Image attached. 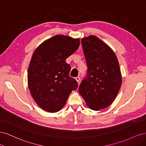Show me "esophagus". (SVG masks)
<instances>
[{
    "label": "esophagus",
    "mask_w": 146,
    "mask_h": 146,
    "mask_svg": "<svg viewBox=\"0 0 146 146\" xmlns=\"http://www.w3.org/2000/svg\"><path fill=\"white\" fill-rule=\"evenodd\" d=\"M75 78H76V81H77L78 83H79V82H80V77H76Z\"/></svg>",
    "instance_id": "34e87169"
}]
</instances>
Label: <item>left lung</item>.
Instances as JSON below:
<instances>
[{"label":"left lung","instance_id":"1","mask_svg":"<svg viewBox=\"0 0 146 146\" xmlns=\"http://www.w3.org/2000/svg\"><path fill=\"white\" fill-rule=\"evenodd\" d=\"M88 70L78 92L92 110L108 107L116 99L122 83L120 68L113 50L95 36L82 39Z\"/></svg>","mask_w":146,"mask_h":146}]
</instances>
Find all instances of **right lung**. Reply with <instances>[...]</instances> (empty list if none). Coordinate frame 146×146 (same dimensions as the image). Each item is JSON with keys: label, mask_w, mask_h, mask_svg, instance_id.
<instances>
[{"label": "right lung", "mask_w": 146, "mask_h": 146, "mask_svg": "<svg viewBox=\"0 0 146 146\" xmlns=\"http://www.w3.org/2000/svg\"><path fill=\"white\" fill-rule=\"evenodd\" d=\"M79 45V39L55 35L35 50L28 69V85L33 99L45 111H58L77 88V82L69 76L70 66L66 60Z\"/></svg>", "instance_id": "1"}]
</instances>
